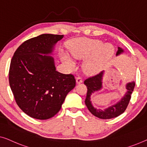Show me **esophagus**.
Listing matches in <instances>:
<instances>
[{
	"mask_svg": "<svg viewBox=\"0 0 147 147\" xmlns=\"http://www.w3.org/2000/svg\"><path fill=\"white\" fill-rule=\"evenodd\" d=\"M76 81L77 84H80V83H82L83 82V79L81 77H77L76 78Z\"/></svg>",
	"mask_w": 147,
	"mask_h": 147,
	"instance_id": "obj_1",
	"label": "esophagus"
}]
</instances>
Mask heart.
Here are the masks:
<instances>
[{"label": "heart", "mask_w": 147, "mask_h": 147, "mask_svg": "<svg viewBox=\"0 0 147 147\" xmlns=\"http://www.w3.org/2000/svg\"><path fill=\"white\" fill-rule=\"evenodd\" d=\"M71 55L76 59H84L92 56L84 65L87 73H94L103 69L114 53V47L110 43L102 44L98 39H78L72 41L69 47ZM64 60L69 66L73 67V63L67 57Z\"/></svg>", "instance_id": "heart-1"}]
</instances>
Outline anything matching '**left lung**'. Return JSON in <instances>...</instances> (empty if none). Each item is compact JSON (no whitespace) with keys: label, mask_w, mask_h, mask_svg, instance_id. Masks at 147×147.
I'll use <instances>...</instances> for the list:
<instances>
[{"label":"left lung","mask_w":147,"mask_h":147,"mask_svg":"<svg viewBox=\"0 0 147 147\" xmlns=\"http://www.w3.org/2000/svg\"><path fill=\"white\" fill-rule=\"evenodd\" d=\"M123 52V50L121 48L118 47V50L116 53V55L121 54ZM103 74H104V71H102L100 73L96 74V75L89 77L84 80V83L88 89L86 98V100H85V104H86V107L88 109V110L90 111L92 114L100 118V119H108L117 117V116L121 115V113L125 111L131 100V95L133 92V90H134L135 83V82H131L127 84V92L125 94L123 97L117 104L109 107V108L104 109V110L97 109L93 106L92 104L90 101V96L92 94L94 93L95 92L98 90H100L102 88V80Z\"/></svg>","instance_id":"1"}]
</instances>
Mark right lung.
Wrapping results in <instances>:
<instances>
[{
  "mask_svg": "<svg viewBox=\"0 0 147 147\" xmlns=\"http://www.w3.org/2000/svg\"><path fill=\"white\" fill-rule=\"evenodd\" d=\"M63 35L41 34L19 46L10 62L9 84L19 108L30 117L44 120L59 112L76 85L71 74L56 71L51 54Z\"/></svg>",
  "mask_w": 147,
  "mask_h": 147,
  "instance_id": "obj_1",
  "label": "right lung"
}]
</instances>
